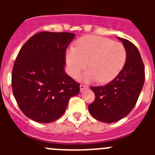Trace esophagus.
Masks as SVG:
<instances>
[{
	"label": "esophagus",
	"mask_w": 155,
	"mask_h": 155,
	"mask_svg": "<svg viewBox=\"0 0 155 155\" xmlns=\"http://www.w3.org/2000/svg\"><path fill=\"white\" fill-rule=\"evenodd\" d=\"M87 87H88V86L85 85V84H80V89H81V91H84V89H87Z\"/></svg>",
	"instance_id": "34e87169"
}]
</instances>
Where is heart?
I'll use <instances>...</instances> for the list:
<instances>
[{"label":"heart","mask_w":155,"mask_h":155,"mask_svg":"<svg viewBox=\"0 0 155 155\" xmlns=\"http://www.w3.org/2000/svg\"><path fill=\"white\" fill-rule=\"evenodd\" d=\"M126 48L121 42L98 35H85L77 42V48L66 52L69 74L75 78L89 66L80 79L85 81L98 80L101 83L113 81L123 70L127 61Z\"/></svg>","instance_id":"1"}]
</instances>
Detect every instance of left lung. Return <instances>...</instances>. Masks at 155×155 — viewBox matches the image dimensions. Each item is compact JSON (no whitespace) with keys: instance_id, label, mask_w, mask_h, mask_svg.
<instances>
[{"instance_id":"1","label":"left lung","mask_w":155,"mask_h":155,"mask_svg":"<svg viewBox=\"0 0 155 155\" xmlns=\"http://www.w3.org/2000/svg\"><path fill=\"white\" fill-rule=\"evenodd\" d=\"M127 50L124 68L105 86L91 87L95 94L88 110L96 120L112 124L127 116L136 105L145 79L144 65L137 48L129 40L117 37Z\"/></svg>"}]
</instances>
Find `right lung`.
Here are the masks:
<instances>
[{
	"instance_id": "right-lung-1",
	"label": "right lung",
	"mask_w": 155,
	"mask_h": 155,
	"mask_svg": "<svg viewBox=\"0 0 155 155\" xmlns=\"http://www.w3.org/2000/svg\"><path fill=\"white\" fill-rule=\"evenodd\" d=\"M74 37L71 32L41 31L19 51L12 70V91L20 109L31 120L55 121L80 91V84L64 71L66 50Z\"/></svg>"
}]
</instances>
